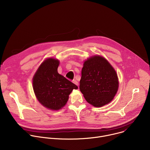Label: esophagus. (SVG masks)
Instances as JSON below:
<instances>
[{
    "label": "esophagus",
    "mask_w": 150,
    "mask_h": 150,
    "mask_svg": "<svg viewBox=\"0 0 150 150\" xmlns=\"http://www.w3.org/2000/svg\"><path fill=\"white\" fill-rule=\"evenodd\" d=\"M72 82H73L74 83H75V85H78V82L77 81H76V80H73V81H72Z\"/></svg>",
    "instance_id": "1"
}]
</instances>
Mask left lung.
<instances>
[{
	"instance_id": "left-lung-1",
	"label": "left lung",
	"mask_w": 150,
	"mask_h": 150,
	"mask_svg": "<svg viewBox=\"0 0 150 150\" xmlns=\"http://www.w3.org/2000/svg\"><path fill=\"white\" fill-rule=\"evenodd\" d=\"M118 87L117 75L105 58L94 56L84 62L79 89L88 103L97 108L109 103Z\"/></svg>"
}]
</instances>
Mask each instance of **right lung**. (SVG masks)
<instances>
[{"mask_svg":"<svg viewBox=\"0 0 150 150\" xmlns=\"http://www.w3.org/2000/svg\"><path fill=\"white\" fill-rule=\"evenodd\" d=\"M59 61L49 58L42 62L33 78V85L38 101L45 108L57 110L65 105L69 95L78 87L57 72Z\"/></svg>","mask_w":150,"mask_h":150,"instance_id":"obj_1","label":"right lung"}]
</instances>
